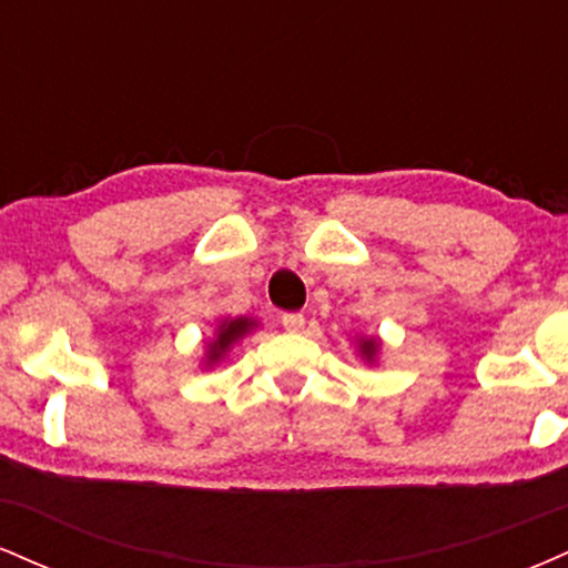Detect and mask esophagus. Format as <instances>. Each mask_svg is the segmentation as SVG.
<instances>
[{
	"mask_svg": "<svg viewBox=\"0 0 568 568\" xmlns=\"http://www.w3.org/2000/svg\"><path fill=\"white\" fill-rule=\"evenodd\" d=\"M280 323H283L285 331H302L304 328V315H302V312H285V315L280 317Z\"/></svg>",
	"mask_w": 568,
	"mask_h": 568,
	"instance_id": "1",
	"label": "esophagus"
}]
</instances>
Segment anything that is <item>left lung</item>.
I'll list each match as a JSON object with an SVG mask.
<instances>
[{
	"mask_svg": "<svg viewBox=\"0 0 568 568\" xmlns=\"http://www.w3.org/2000/svg\"><path fill=\"white\" fill-rule=\"evenodd\" d=\"M361 355L366 357L368 363L376 361V352H379V338H361Z\"/></svg>",
	"mask_w": 568,
	"mask_h": 568,
	"instance_id": "obj_1",
	"label": "left lung"
}]
</instances>
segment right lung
I'll use <instances>...</instances> for the list:
<instances>
[{"mask_svg": "<svg viewBox=\"0 0 568 568\" xmlns=\"http://www.w3.org/2000/svg\"><path fill=\"white\" fill-rule=\"evenodd\" d=\"M251 317H234V321H221V325L216 328V338H213L211 344H207V366H216L219 361H224L226 352L232 349V344L237 342V338H243L247 331L253 328Z\"/></svg>", "mask_w": 568, "mask_h": 568, "instance_id": "right-lung-1", "label": "right lung"}]
</instances>
